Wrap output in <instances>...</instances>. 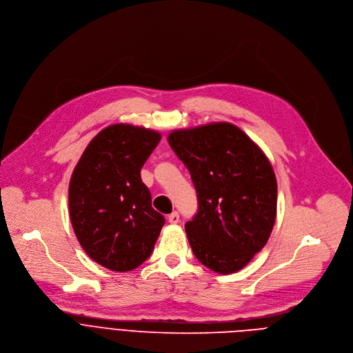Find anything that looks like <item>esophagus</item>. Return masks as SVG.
I'll return each instance as SVG.
<instances>
[{
  "label": "esophagus",
  "instance_id": "34e87169",
  "mask_svg": "<svg viewBox=\"0 0 353 353\" xmlns=\"http://www.w3.org/2000/svg\"><path fill=\"white\" fill-rule=\"evenodd\" d=\"M168 221H169L170 224H177V223L180 221V216H179V213H177V212L170 213V214L168 216Z\"/></svg>",
  "mask_w": 353,
  "mask_h": 353
}]
</instances>
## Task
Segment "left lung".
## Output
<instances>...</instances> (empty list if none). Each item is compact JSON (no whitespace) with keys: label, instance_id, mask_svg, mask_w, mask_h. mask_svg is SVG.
I'll return each mask as SVG.
<instances>
[{"label":"left lung","instance_id":"left-lung-1","mask_svg":"<svg viewBox=\"0 0 353 353\" xmlns=\"http://www.w3.org/2000/svg\"><path fill=\"white\" fill-rule=\"evenodd\" d=\"M168 141L198 194V213L185 223L194 255L219 274L241 270L266 245L276 221L277 180L269 158L228 122L177 129Z\"/></svg>","mask_w":353,"mask_h":353}]
</instances>
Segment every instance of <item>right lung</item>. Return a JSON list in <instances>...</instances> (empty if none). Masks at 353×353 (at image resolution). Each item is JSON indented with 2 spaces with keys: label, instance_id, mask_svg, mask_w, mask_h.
Returning a JSON list of instances; mask_svg holds the SVG:
<instances>
[{
  "label": "right lung",
  "instance_id": "add662e5",
  "mask_svg": "<svg viewBox=\"0 0 353 353\" xmlns=\"http://www.w3.org/2000/svg\"><path fill=\"white\" fill-rule=\"evenodd\" d=\"M161 141L157 130L116 123L87 145L69 183V216L84 252L113 272L151 255L165 217L151 206L141 168Z\"/></svg>",
  "mask_w": 353,
  "mask_h": 353
}]
</instances>
